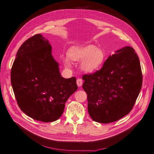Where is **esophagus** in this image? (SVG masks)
I'll list each match as a JSON object with an SVG mask.
<instances>
[{"label":"esophagus","mask_w":154,"mask_h":154,"mask_svg":"<svg viewBox=\"0 0 154 154\" xmlns=\"http://www.w3.org/2000/svg\"><path fill=\"white\" fill-rule=\"evenodd\" d=\"M82 83H83V81L82 79L79 78L77 79V84L79 87H81L82 85Z\"/></svg>","instance_id":"34e87169"}]
</instances>
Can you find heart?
<instances>
[{"label":"heart","mask_w":154,"mask_h":154,"mask_svg":"<svg viewBox=\"0 0 154 154\" xmlns=\"http://www.w3.org/2000/svg\"><path fill=\"white\" fill-rule=\"evenodd\" d=\"M68 56L64 58V62L66 66L70 65L69 58L73 61H81L84 59L81 67L86 72H93L99 69L104 63L106 57L103 51L92 45L73 47L70 49Z\"/></svg>","instance_id":"obj_1"}]
</instances>
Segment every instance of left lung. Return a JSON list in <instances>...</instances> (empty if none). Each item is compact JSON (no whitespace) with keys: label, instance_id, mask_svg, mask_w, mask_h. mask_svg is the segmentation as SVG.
<instances>
[{"label":"left lung","instance_id":"left-lung-1","mask_svg":"<svg viewBox=\"0 0 154 154\" xmlns=\"http://www.w3.org/2000/svg\"><path fill=\"white\" fill-rule=\"evenodd\" d=\"M88 112L94 122L109 123L131 111L142 85V72L135 50L126 46L108 57L102 68L82 76Z\"/></svg>","mask_w":154,"mask_h":154}]
</instances>
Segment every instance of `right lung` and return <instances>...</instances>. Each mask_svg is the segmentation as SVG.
I'll use <instances>...</instances> for the list:
<instances>
[{"label": "right lung", "mask_w": 154, "mask_h": 154, "mask_svg": "<svg viewBox=\"0 0 154 154\" xmlns=\"http://www.w3.org/2000/svg\"><path fill=\"white\" fill-rule=\"evenodd\" d=\"M11 84L20 109L37 121L51 122L63 114L65 104L77 89L76 78L64 79L42 35L20 46L11 72Z\"/></svg>", "instance_id": "right-lung-1"}]
</instances>
